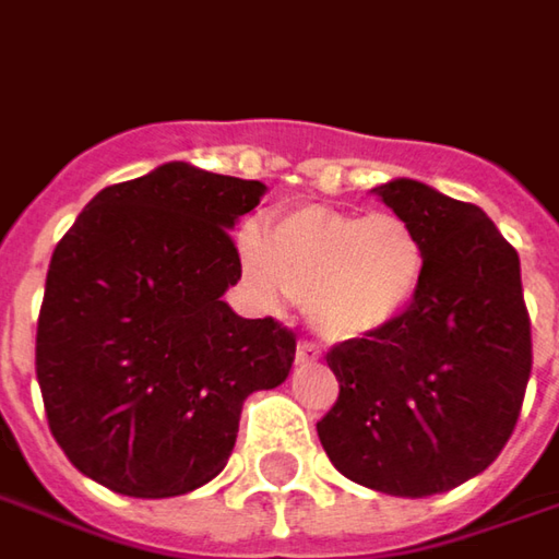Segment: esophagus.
Segmentation results:
<instances>
[{"mask_svg":"<svg viewBox=\"0 0 559 559\" xmlns=\"http://www.w3.org/2000/svg\"><path fill=\"white\" fill-rule=\"evenodd\" d=\"M312 359H319V350L309 341H300L297 344V362H312Z\"/></svg>","mask_w":559,"mask_h":559,"instance_id":"esophagus-1","label":"esophagus"}]
</instances>
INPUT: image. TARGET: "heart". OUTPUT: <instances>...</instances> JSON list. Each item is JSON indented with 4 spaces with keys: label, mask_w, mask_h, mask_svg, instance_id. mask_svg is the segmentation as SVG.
<instances>
[{
    "label": "heart",
    "mask_w": 559,
    "mask_h": 559,
    "mask_svg": "<svg viewBox=\"0 0 559 559\" xmlns=\"http://www.w3.org/2000/svg\"><path fill=\"white\" fill-rule=\"evenodd\" d=\"M247 290L262 309L300 300L309 325L331 344L366 341L394 328L416 304L428 253L397 212L294 206L262 228H237Z\"/></svg>",
    "instance_id": "b5f03b06"
}]
</instances>
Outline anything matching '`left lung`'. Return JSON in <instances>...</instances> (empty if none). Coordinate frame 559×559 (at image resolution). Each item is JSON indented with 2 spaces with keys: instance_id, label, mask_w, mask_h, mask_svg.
Here are the masks:
<instances>
[{
  "instance_id": "left-lung-1",
  "label": "left lung",
  "mask_w": 559,
  "mask_h": 559,
  "mask_svg": "<svg viewBox=\"0 0 559 559\" xmlns=\"http://www.w3.org/2000/svg\"><path fill=\"white\" fill-rule=\"evenodd\" d=\"M376 193L423 237V290L384 334L328 350L341 394L316 428L350 481L428 498L485 473L510 441L532 322L520 255L481 209L409 178Z\"/></svg>"
}]
</instances>
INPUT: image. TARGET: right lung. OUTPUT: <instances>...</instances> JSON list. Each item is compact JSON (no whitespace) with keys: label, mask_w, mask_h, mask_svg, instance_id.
Segmentation results:
<instances>
[{"label":"right lung","mask_w":559,"mask_h":559,"mask_svg":"<svg viewBox=\"0 0 559 559\" xmlns=\"http://www.w3.org/2000/svg\"><path fill=\"white\" fill-rule=\"evenodd\" d=\"M265 183L168 162L99 190L59 240L37 322L49 431L93 481L178 498L225 469L243 401L278 388L297 337L240 319L234 222Z\"/></svg>","instance_id":"obj_1"}]
</instances>
